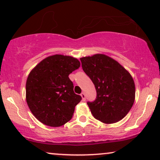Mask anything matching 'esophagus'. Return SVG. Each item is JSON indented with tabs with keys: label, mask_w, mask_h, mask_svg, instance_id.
Masks as SVG:
<instances>
[{
	"label": "esophagus",
	"mask_w": 160,
	"mask_h": 160,
	"mask_svg": "<svg viewBox=\"0 0 160 160\" xmlns=\"http://www.w3.org/2000/svg\"><path fill=\"white\" fill-rule=\"evenodd\" d=\"M80 95H81V97H82V101H85V92H82V93L80 94Z\"/></svg>",
	"instance_id": "1"
}]
</instances>
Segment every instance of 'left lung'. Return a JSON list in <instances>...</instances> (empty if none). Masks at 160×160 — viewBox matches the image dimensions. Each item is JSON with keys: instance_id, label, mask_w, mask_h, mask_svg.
<instances>
[{"instance_id": "8db88e82", "label": "left lung", "mask_w": 160, "mask_h": 160, "mask_svg": "<svg viewBox=\"0 0 160 160\" xmlns=\"http://www.w3.org/2000/svg\"><path fill=\"white\" fill-rule=\"evenodd\" d=\"M80 61L96 90V98L87 103L94 118L105 123L124 118L135 100V85L130 73L105 54L82 57Z\"/></svg>"}]
</instances>
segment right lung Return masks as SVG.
Returning a JSON list of instances; mask_svg holds the SVG:
<instances>
[{"instance_id": "right-lung-1", "label": "right lung", "mask_w": 160, "mask_h": 160, "mask_svg": "<svg viewBox=\"0 0 160 160\" xmlns=\"http://www.w3.org/2000/svg\"><path fill=\"white\" fill-rule=\"evenodd\" d=\"M78 59L61 54L49 56L31 71L26 84L28 108L44 124L58 127L72 118L81 99L69 75L80 68Z\"/></svg>"}]
</instances>
